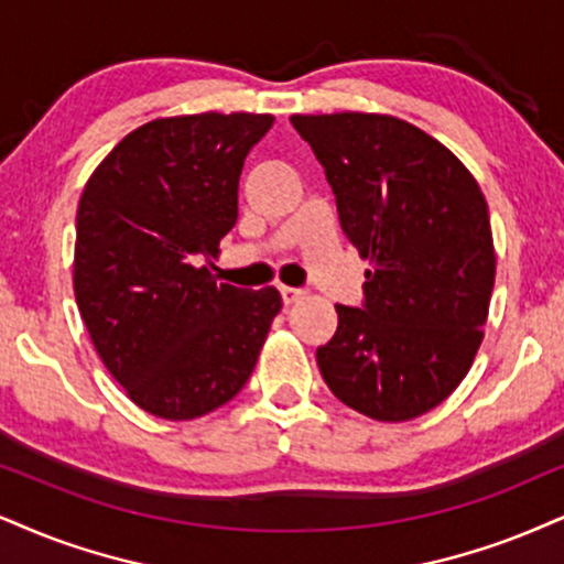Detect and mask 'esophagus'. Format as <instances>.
<instances>
[{
	"mask_svg": "<svg viewBox=\"0 0 564 564\" xmlns=\"http://www.w3.org/2000/svg\"><path fill=\"white\" fill-rule=\"evenodd\" d=\"M280 295H282L284 305H293V303L301 301V297H303L305 293H303L301 288H280Z\"/></svg>",
	"mask_w": 564,
	"mask_h": 564,
	"instance_id": "esophagus-1",
	"label": "esophagus"
}]
</instances>
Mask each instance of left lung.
<instances>
[{
  "label": "left lung",
  "mask_w": 564,
  "mask_h": 564,
  "mask_svg": "<svg viewBox=\"0 0 564 564\" xmlns=\"http://www.w3.org/2000/svg\"><path fill=\"white\" fill-rule=\"evenodd\" d=\"M337 198L347 240L373 261L360 305H337L316 350L326 387L377 421L447 400L484 339L495 242L481 187L452 151L387 115H295Z\"/></svg>",
  "instance_id": "obj_1"
}]
</instances>
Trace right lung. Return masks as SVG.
Wrapping results in <instances>:
<instances>
[{
    "instance_id": "right-lung-1",
    "label": "right lung",
    "mask_w": 564,
    "mask_h": 564,
    "mask_svg": "<svg viewBox=\"0 0 564 564\" xmlns=\"http://www.w3.org/2000/svg\"><path fill=\"white\" fill-rule=\"evenodd\" d=\"M271 115L166 117L122 138L75 219V301L109 373L145 413L191 421L246 387L280 314L276 288L203 267L238 221V183Z\"/></svg>"
}]
</instances>
